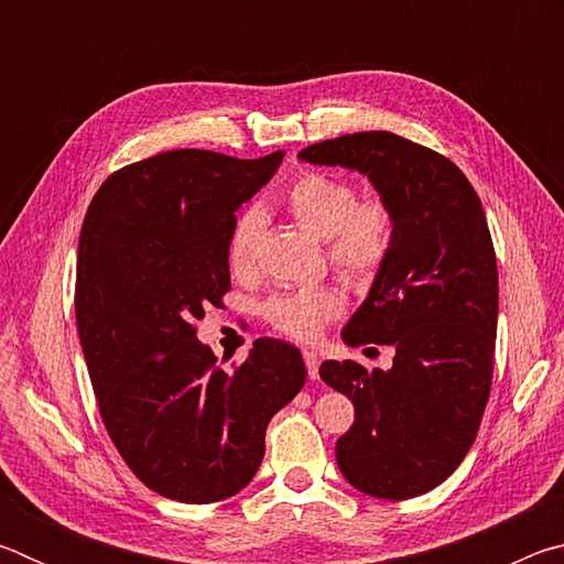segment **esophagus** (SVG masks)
<instances>
[{
  "mask_svg": "<svg viewBox=\"0 0 564 564\" xmlns=\"http://www.w3.org/2000/svg\"><path fill=\"white\" fill-rule=\"evenodd\" d=\"M303 362H305V370H308V378L316 380V378H318V368H321V358H318V352H313V350H303Z\"/></svg>",
  "mask_w": 564,
  "mask_h": 564,
  "instance_id": "1",
  "label": "esophagus"
}]
</instances>
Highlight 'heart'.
<instances>
[{
    "mask_svg": "<svg viewBox=\"0 0 564 564\" xmlns=\"http://www.w3.org/2000/svg\"><path fill=\"white\" fill-rule=\"evenodd\" d=\"M283 206L305 231L326 238L330 263L348 281L366 283L383 269L393 248V216L383 202H358L350 181L326 171H303L285 188ZM263 224L259 208H248L234 221L226 241V261L234 275L256 269ZM261 311L265 323L283 336L316 340L326 323L340 316L343 295L333 285L281 291Z\"/></svg>",
    "mask_w": 564,
    "mask_h": 564,
    "instance_id": "1",
    "label": "heart"
}]
</instances>
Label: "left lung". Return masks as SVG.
Here are the masks:
<instances>
[{
    "instance_id": "8db88e82",
    "label": "left lung",
    "mask_w": 564,
    "mask_h": 564,
    "mask_svg": "<svg viewBox=\"0 0 564 564\" xmlns=\"http://www.w3.org/2000/svg\"><path fill=\"white\" fill-rule=\"evenodd\" d=\"M299 156L368 176L393 216L388 261L343 328L348 346H393V368L326 360L321 378L356 408L336 443L343 477L370 498H417L463 463L492 386L498 263L482 204L451 159L390 131Z\"/></svg>"
}]
</instances>
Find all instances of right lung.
Listing matches in <instances>:
<instances>
[{
	"instance_id": "1",
	"label": "right lung",
	"mask_w": 564,
	"mask_h": 564,
	"mask_svg": "<svg viewBox=\"0 0 564 564\" xmlns=\"http://www.w3.org/2000/svg\"><path fill=\"white\" fill-rule=\"evenodd\" d=\"M281 159L164 151L111 174L84 216L74 293L84 360L111 443L164 498L204 505L246 488L271 417L305 383L291 343L259 338L228 373L196 338V321L231 289L236 212Z\"/></svg>"
}]
</instances>
